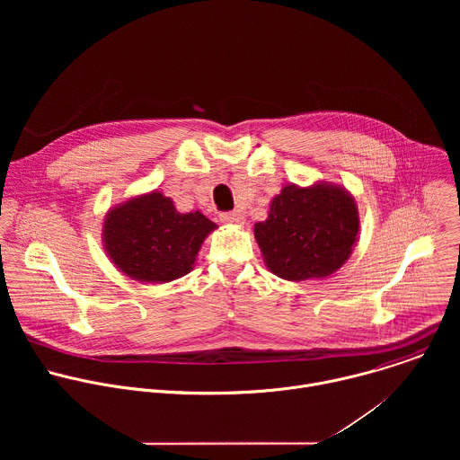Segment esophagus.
Here are the masks:
<instances>
[{
	"label": "esophagus",
	"mask_w": 460,
	"mask_h": 460,
	"mask_svg": "<svg viewBox=\"0 0 460 460\" xmlns=\"http://www.w3.org/2000/svg\"><path fill=\"white\" fill-rule=\"evenodd\" d=\"M220 222L227 224V226H238V224H243V215L240 211L220 213Z\"/></svg>",
	"instance_id": "obj_1"
}]
</instances>
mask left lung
<instances>
[{
	"label": "left lung",
	"mask_w": 460,
	"mask_h": 460,
	"mask_svg": "<svg viewBox=\"0 0 460 460\" xmlns=\"http://www.w3.org/2000/svg\"><path fill=\"white\" fill-rule=\"evenodd\" d=\"M358 233V213L341 187L288 185L271 202L254 236L268 268L286 280L323 279L335 273Z\"/></svg>",
	"instance_id": "obj_1"
}]
</instances>
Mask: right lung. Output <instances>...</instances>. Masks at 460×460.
I'll return each mask as SVG.
<instances>
[{
	"label": "right lung",
	"mask_w": 460,
	"mask_h": 460,
	"mask_svg": "<svg viewBox=\"0 0 460 460\" xmlns=\"http://www.w3.org/2000/svg\"><path fill=\"white\" fill-rule=\"evenodd\" d=\"M215 227L202 213L181 215L171 199L151 192L112 209L103 226V240L119 271L158 284L187 275Z\"/></svg>",
	"instance_id": "1"
}]
</instances>
